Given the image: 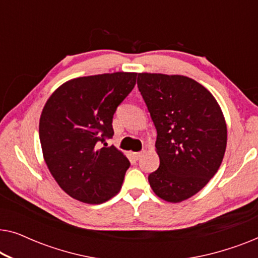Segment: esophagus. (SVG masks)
Returning <instances> with one entry per match:
<instances>
[{
  "instance_id": "obj_1",
  "label": "esophagus",
  "mask_w": 258,
  "mask_h": 258,
  "mask_svg": "<svg viewBox=\"0 0 258 258\" xmlns=\"http://www.w3.org/2000/svg\"><path fill=\"white\" fill-rule=\"evenodd\" d=\"M142 155H143V151H139V153H135V154H134V157H135L136 160H140V158H141V156H142Z\"/></svg>"
}]
</instances>
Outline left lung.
Wrapping results in <instances>:
<instances>
[{
  "mask_svg": "<svg viewBox=\"0 0 258 258\" xmlns=\"http://www.w3.org/2000/svg\"><path fill=\"white\" fill-rule=\"evenodd\" d=\"M137 86L157 132L160 167L148 176L162 200L182 202L216 174L227 147V125L215 97L181 75L139 74Z\"/></svg>",
  "mask_w": 258,
  "mask_h": 258,
  "instance_id": "8db88e82",
  "label": "left lung"
}]
</instances>
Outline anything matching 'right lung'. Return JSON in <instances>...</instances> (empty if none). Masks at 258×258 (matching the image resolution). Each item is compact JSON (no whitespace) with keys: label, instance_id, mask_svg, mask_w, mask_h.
<instances>
[{"label":"right lung","instance_id":"add662e5","mask_svg":"<svg viewBox=\"0 0 258 258\" xmlns=\"http://www.w3.org/2000/svg\"><path fill=\"white\" fill-rule=\"evenodd\" d=\"M136 73L79 77L49 97L40 118L45 163L58 185L88 204L110 200L121 189L130 162L115 147L116 109L136 84Z\"/></svg>","mask_w":258,"mask_h":258}]
</instances>
